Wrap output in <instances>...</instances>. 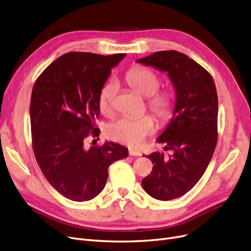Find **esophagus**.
I'll list each match as a JSON object with an SVG mask.
<instances>
[{"label": "esophagus", "instance_id": "obj_1", "mask_svg": "<svg viewBox=\"0 0 251 251\" xmlns=\"http://www.w3.org/2000/svg\"><path fill=\"white\" fill-rule=\"evenodd\" d=\"M129 155H134V156H139L141 155V151L138 150H129Z\"/></svg>", "mask_w": 251, "mask_h": 251}]
</instances>
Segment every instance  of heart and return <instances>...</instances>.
<instances>
[{
  "label": "heart",
  "mask_w": 251,
  "mask_h": 251,
  "mask_svg": "<svg viewBox=\"0 0 251 251\" xmlns=\"http://www.w3.org/2000/svg\"><path fill=\"white\" fill-rule=\"evenodd\" d=\"M125 82L135 92L147 97V105L161 124H167L174 116L176 102L173 95L168 90H157L161 86V77L153 70L144 66H134L124 75ZM117 86L108 81L100 90L98 104L102 114L113 111ZM155 131V122L149 115L137 118L121 117L105 127V134L117 142L137 147Z\"/></svg>",
  "instance_id": "obj_1"
}]
</instances>
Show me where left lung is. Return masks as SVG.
Listing matches in <instances>:
<instances>
[{
	"label": "left lung",
	"instance_id": "1",
	"mask_svg": "<svg viewBox=\"0 0 251 251\" xmlns=\"http://www.w3.org/2000/svg\"><path fill=\"white\" fill-rule=\"evenodd\" d=\"M137 62L166 71L176 89V109L157 138L172 155H148L151 173L142 179L143 189L159 201L187 193L200 181L214 154L218 140V95L215 81L202 66L183 52L160 50Z\"/></svg>",
	"mask_w": 251,
	"mask_h": 251
}]
</instances>
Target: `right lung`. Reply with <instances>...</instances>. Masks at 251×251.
Wrapping results in <instances>:
<instances>
[{
	"mask_svg": "<svg viewBox=\"0 0 251 251\" xmlns=\"http://www.w3.org/2000/svg\"><path fill=\"white\" fill-rule=\"evenodd\" d=\"M124 57L70 51L49 65L34 82L33 152L49 183L70 201L95 199L105 185L110 165L128 156V149L114 142L85 147L90 135L98 136L100 90Z\"/></svg>",
	"mask_w": 251,
	"mask_h": 251,
	"instance_id": "add662e5",
	"label": "right lung"
}]
</instances>
